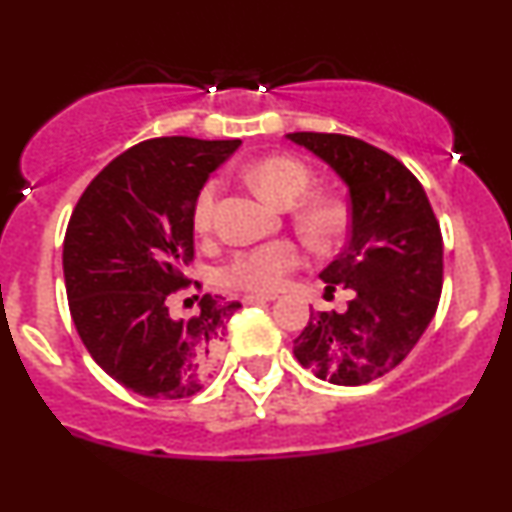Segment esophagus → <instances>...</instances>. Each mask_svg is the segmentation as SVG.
Listing matches in <instances>:
<instances>
[{
	"label": "esophagus",
	"mask_w": 512,
	"mask_h": 512,
	"mask_svg": "<svg viewBox=\"0 0 512 512\" xmlns=\"http://www.w3.org/2000/svg\"><path fill=\"white\" fill-rule=\"evenodd\" d=\"M274 293H248V296H243V303L245 305H255V303H267V301H274Z\"/></svg>",
	"instance_id": "esophagus-1"
}]
</instances>
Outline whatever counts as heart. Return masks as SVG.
<instances>
[{
	"instance_id": "1",
	"label": "heart",
	"mask_w": 512,
	"mask_h": 512,
	"mask_svg": "<svg viewBox=\"0 0 512 512\" xmlns=\"http://www.w3.org/2000/svg\"><path fill=\"white\" fill-rule=\"evenodd\" d=\"M245 178L267 202L276 207H291L308 190V170L289 156H269L252 163L245 170ZM216 199H219V182L209 180L199 190L192 223L199 233H207L214 223ZM301 228L313 240H330L342 228V209L330 199H317L305 204L298 211ZM303 260V252L291 240H276V243L260 245V248L240 252V255L223 269V281L243 291L274 293L281 289L293 269Z\"/></svg>"
}]
</instances>
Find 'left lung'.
<instances>
[{
    "label": "left lung",
    "instance_id": "left-lung-1",
    "mask_svg": "<svg viewBox=\"0 0 512 512\" xmlns=\"http://www.w3.org/2000/svg\"><path fill=\"white\" fill-rule=\"evenodd\" d=\"M349 190L344 250L320 272L354 296L344 313H310L293 339L303 368L332 385H366L407 358L436 315L443 238L421 182L395 156L346 134L291 132Z\"/></svg>",
    "mask_w": 512,
    "mask_h": 512
}]
</instances>
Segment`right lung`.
Segmentation results:
<instances>
[{
	"label": "right lung",
	"mask_w": 512,
	"mask_h": 512,
	"mask_svg": "<svg viewBox=\"0 0 512 512\" xmlns=\"http://www.w3.org/2000/svg\"><path fill=\"white\" fill-rule=\"evenodd\" d=\"M240 139L158 137L110 161L72 211L62 248L69 313L110 378L137 395H195L219 361L238 301L204 293L175 320L168 296L195 255L192 211Z\"/></svg>",
	"instance_id": "1"
}]
</instances>
